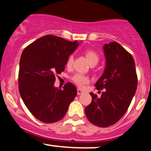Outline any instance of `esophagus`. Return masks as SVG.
I'll return each instance as SVG.
<instances>
[{
  "instance_id": "34e87169",
  "label": "esophagus",
  "mask_w": 151,
  "mask_h": 151,
  "mask_svg": "<svg viewBox=\"0 0 151 151\" xmlns=\"http://www.w3.org/2000/svg\"><path fill=\"white\" fill-rule=\"evenodd\" d=\"M84 93V92H83V91H81V89H77V94L78 95H80V94H82V93Z\"/></svg>"
}]
</instances>
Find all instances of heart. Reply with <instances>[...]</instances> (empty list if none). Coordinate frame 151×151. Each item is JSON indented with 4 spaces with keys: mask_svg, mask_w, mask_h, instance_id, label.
I'll list each match as a JSON object with an SVG mask.
<instances>
[{
    "mask_svg": "<svg viewBox=\"0 0 151 151\" xmlns=\"http://www.w3.org/2000/svg\"><path fill=\"white\" fill-rule=\"evenodd\" d=\"M85 57L87 60V61L90 64V65H96L98 63L99 58L97 53L95 52L93 50H87L84 53ZM72 63H73V56L70 55L67 58V62H66V66L68 68L72 67ZM72 81L75 83L80 88H83L86 84H87L89 82V77L85 75H83L81 74H76L72 77Z\"/></svg>",
    "mask_w": 151,
    "mask_h": 151,
    "instance_id": "obj_1",
    "label": "heart"
}]
</instances>
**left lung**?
<instances>
[{"instance_id":"1","label":"left lung","mask_w":151,"mask_h":151,"mask_svg":"<svg viewBox=\"0 0 151 151\" xmlns=\"http://www.w3.org/2000/svg\"><path fill=\"white\" fill-rule=\"evenodd\" d=\"M104 52L106 67L95 86L104 91L100 98L90 93L92 100L84 111L91 124L105 128L114 125L125 114L136 93L138 78L132 55L120 44H105Z\"/></svg>"}]
</instances>
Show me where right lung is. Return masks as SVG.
<instances>
[{"mask_svg":"<svg viewBox=\"0 0 151 151\" xmlns=\"http://www.w3.org/2000/svg\"><path fill=\"white\" fill-rule=\"evenodd\" d=\"M77 41L70 42L55 35L39 38L22 52L18 74L19 92L30 113L46 124L61 120L77 93L72 83L63 89L55 87L57 74L65 70L66 62L77 48Z\"/></svg>","mask_w":151,"mask_h":151,"instance_id":"1","label":"right lung"}]
</instances>
